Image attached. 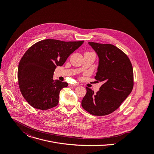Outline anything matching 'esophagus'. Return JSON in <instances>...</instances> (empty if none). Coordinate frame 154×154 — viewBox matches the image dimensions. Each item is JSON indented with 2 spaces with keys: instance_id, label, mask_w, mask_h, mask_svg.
<instances>
[{
  "instance_id": "esophagus-1",
  "label": "esophagus",
  "mask_w": 154,
  "mask_h": 154,
  "mask_svg": "<svg viewBox=\"0 0 154 154\" xmlns=\"http://www.w3.org/2000/svg\"><path fill=\"white\" fill-rule=\"evenodd\" d=\"M70 87H75V86H77L78 84L77 83H71V84L69 85Z\"/></svg>"
}]
</instances>
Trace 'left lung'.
<instances>
[{
    "instance_id": "left-lung-1",
    "label": "left lung",
    "mask_w": 154,
    "mask_h": 154,
    "mask_svg": "<svg viewBox=\"0 0 154 154\" xmlns=\"http://www.w3.org/2000/svg\"><path fill=\"white\" fill-rule=\"evenodd\" d=\"M88 44L99 57L94 78L103 84L96 93L86 87L82 106L93 116H107L117 110L131 93L134 85L133 66L128 56L117 47L92 42Z\"/></svg>"
}]
</instances>
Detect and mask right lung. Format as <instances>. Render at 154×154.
Masks as SVG:
<instances>
[{"label":"right lung","instance_id":"right-lung-1","mask_svg":"<svg viewBox=\"0 0 154 154\" xmlns=\"http://www.w3.org/2000/svg\"><path fill=\"white\" fill-rule=\"evenodd\" d=\"M83 42L45 39L26 51L18 66V84L24 98L32 107L47 110L58 104L60 92L68 83L53 80L54 70Z\"/></svg>","mask_w":154,"mask_h":154}]
</instances>
